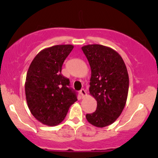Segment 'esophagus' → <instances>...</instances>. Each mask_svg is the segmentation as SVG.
I'll return each mask as SVG.
<instances>
[{"instance_id": "obj_1", "label": "esophagus", "mask_w": 158, "mask_h": 158, "mask_svg": "<svg viewBox=\"0 0 158 158\" xmlns=\"http://www.w3.org/2000/svg\"><path fill=\"white\" fill-rule=\"evenodd\" d=\"M80 94L81 95V96L82 97H84V96H86V91L85 90V89H81V90H80Z\"/></svg>"}]
</instances>
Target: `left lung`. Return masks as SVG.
Returning a JSON list of instances; mask_svg holds the SVG:
<instances>
[{
    "mask_svg": "<svg viewBox=\"0 0 158 158\" xmlns=\"http://www.w3.org/2000/svg\"><path fill=\"white\" fill-rule=\"evenodd\" d=\"M91 69L89 91L97 101L96 110L87 114L88 122L97 127L111 124L121 115L126 104L129 75L118 53L100 44L82 47Z\"/></svg>",
    "mask_w": 158,
    "mask_h": 158,
    "instance_id": "1",
    "label": "left lung"
}]
</instances>
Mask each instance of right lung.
Wrapping results in <instances>:
<instances>
[{
    "instance_id": "obj_1",
    "label": "right lung",
    "mask_w": 158,
    "mask_h": 158,
    "mask_svg": "<svg viewBox=\"0 0 158 158\" xmlns=\"http://www.w3.org/2000/svg\"><path fill=\"white\" fill-rule=\"evenodd\" d=\"M73 49V45L62 44L43 49L28 70L25 83L28 106L36 119L48 126L61 123L77 100L70 80L61 73L62 64Z\"/></svg>"
}]
</instances>
